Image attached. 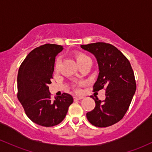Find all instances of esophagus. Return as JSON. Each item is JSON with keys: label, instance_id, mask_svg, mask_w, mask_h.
Wrapping results in <instances>:
<instances>
[{"label": "esophagus", "instance_id": "obj_1", "mask_svg": "<svg viewBox=\"0 0 152 152\" xmlns=\"http://www.w3.org/2000/svg\"><path fill=\"white\" fill-rule=\"evenodd\" d=\"M83 96H75L74 99L75 100H80V99H82Z\"/></svg>", "mask_w": 152, "mask_h": 152}]
</instances>
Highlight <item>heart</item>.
<instances>
[{
  "label": "heart",
  "instance_id": "heart-1",
  "mask_svg": "<svg viewBox=\"0 0 152 152\" xmlns=\"http://www.w3.org/2000/svg\"><path fill=\"white\" fill-rule=\"evenodd\" d=\"M75 58H76V62H77L78 64H80L81 62H83V61H84V60L87 59L88 56H86V55L83 54V53H77L75 54ZM58 63H59V61H56V70L57 71L58 69Z\"/></svg>",
  "mask_w": 152,
  "mask_h": 152
}]
</instances>
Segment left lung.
Instances as JSON below:
<instances>
[{
  "label": "left lung",
  "mask_w": 152,
  "mask_h": 152,
  "mask_svg": "<svg viewBox=\"0 0 152 152\" xmlns=\"http://www.w3.org/2000/svg\"><path fill=\"white\" fill-rule=\"evenodd\" d=\"M94 56L99 75L94 91L106 87V98L94 99V109L86 113L89 122L96 127H107L121 121L127 112L136 89L131 63L115 47L104 42L81 45Z\"/></svg>",
  "instance_id": "1"
}]
</instances>
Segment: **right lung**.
<instances>
[{
  "label": "right lung",
  "mask_w": 152,
  "mask_h": 152,
  "mask_svg": "<svg viewBox=\"0 0 152 152\" xmlns=\"http://www.w3.org/2000/svg\"><path fill=\"white\" fill-rule=\"evenodd\" d=\"M63 50V46L54 44L38 47L27 55L18 72V99L28 118L45 127L62 122L73 102L67 93L54 101L50 99L48 86L52 83L55 59Z\"/></svg>",
  "instance_id": "add662e5"
}]
</instances>
